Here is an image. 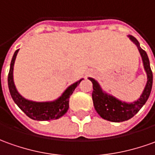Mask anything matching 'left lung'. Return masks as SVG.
<instances>
[{
    "instance_id": "left-lung-1",
    "label": "left lung",
    "mask_w": 155,
    "mask_h": 155,
    "mask_svg": "<svg viewBox=\"0 0 155 155\" xmlns=\"http://www.w3.org/2000/svg\"><path fill=\"white\" fill-rule=\"evenodd\" d=\"M129 37L138 47V50L143 62L144 69L148 75V81L143 94L140 96L139 99L131 104H126L125 102H121L117 98L114 97L113 96L104 93L102 91L98 83L94 79L89 78V80L92 82V101L96 111L103 119L112 122L125 121L133 117L147 102L152 90L153 73L150 68L148 55L146 51L140 47L139 42L137 41L135 37L131 35H129Z\"/></svg>"
}]
</instances>
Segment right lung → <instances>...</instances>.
<instances>
[{"label":"right lung","mask_w":155,"mask_h":155,"mask_svg":"<svg viewBox=\"0 0 155 155\" xmlns=\"http://www.w3.org/2000/svg\"><path fill=\"white\" fill-rule=\"evenodd\" d=\"M18 52V49L14 52V55L12 57L11 65H10V70L8 73V79H7L8 88L12 98L28 117L35 120H51L62 117L69 109V97L72 95L74 89L83 79L69 86L63 93V95L53 102L38 103V102H33L25 99V97H23L18 92L13 82V74H12L13 65Z\"/></svg>","instance_id":"obj_1"}]
</instances>
